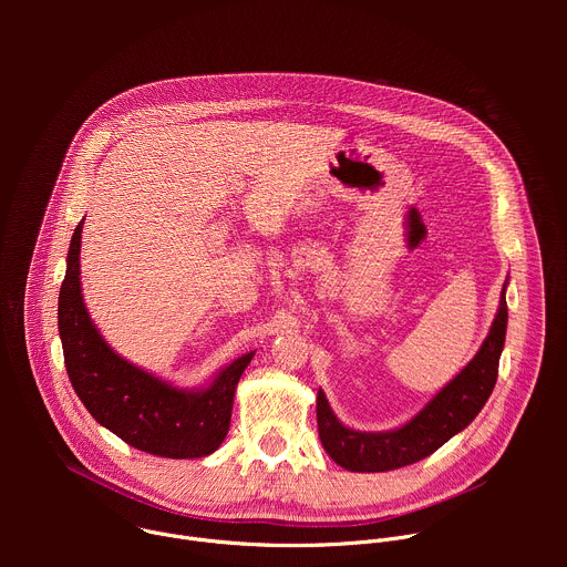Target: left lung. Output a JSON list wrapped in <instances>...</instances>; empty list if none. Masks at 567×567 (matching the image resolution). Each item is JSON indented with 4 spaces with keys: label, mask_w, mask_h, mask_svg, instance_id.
<instances>
[{
    "label": "left lung",
    "mask_w": 567,
    "mask_h": 567,
    "mask_svg": "<svg viewBox=\"0 0 567 567\" xmlns=\"http://www.w3.org/2000/svg\"><path fill=\"white\" fill-rule=\"evenodd\" d=\"M507 280L494 326L468 365L446 383L426 406L401 429L385 433H361L343 426L332 413L326 392L318 390V437L328 455L348 471L377 473L409 466L435 453L453 435L464 431L487 403L496 379L507 334Z\"/></svg>",
    "instance_id": "obj_1"
}]
</instances>
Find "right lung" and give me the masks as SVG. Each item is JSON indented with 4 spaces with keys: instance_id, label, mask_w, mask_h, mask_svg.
<instances>
[{
    "instance_id": "right-lung-1",
    "label": "right lung",
    "mask_w": 567,
    "mask_h": 567,
    "mask_svg": "<svg viewBox=\"0 0 567 567\" xmlns=\"http://www.w3.org/2000/svg\"><path fill=\"white\" fill-rule=\"evenodd\" d=\"M80 233L73 230L58 298L69 381L92 417L130 446L173 460L204 457L228 433L237 381L254 352L226 365L208 388L182 390L118 357L96 330L80 293Z\"/></svg>"
}]
</instances>
